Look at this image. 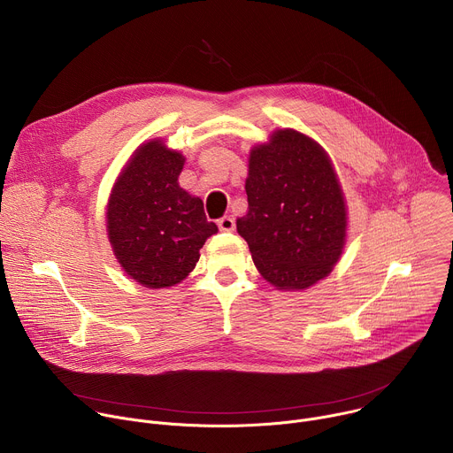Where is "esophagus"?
Listing matches in <instances>:
<instances>
[{
  "mask_svg": "<svg viewBox=\"0 0 453 453\" xmlns=\"http://www.w3.org/2000/svg\"><path fill=\"white\" fill-rule=\"evenodd\" d=\"M217 224H219V229L224 231V233H229V231L234 229V220H233L231 217H227V215L222 217V219H219Z\"/></svg>",
  "mask_w": 453,
  "mask_h": 453,
  "instance_id": "esophagus-1",
  "label": "esophagus"
}]
</instances>
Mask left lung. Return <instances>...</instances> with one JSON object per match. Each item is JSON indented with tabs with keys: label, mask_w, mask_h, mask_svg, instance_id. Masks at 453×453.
<instances>
[{
	"label": "left lung",
	"mask_w": 453,
	"mask_h": 453,
	"mask_svg": "<svg viewBox=\"0 0 453 453\" xmlns=\"http://www.w3.org/2000/svg\"><path fill=\"white\" fill-rule=\"evenodd\" d=\"M247 213L236 220L252 262L278 290L325 280L344 250L348 211L328 152L294 128L252 147Z\"/></svg>",
	"instance_id": "obj_1"
}]
</instances>
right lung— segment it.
<instances>
[{
    "instance_id": "add662e5",
    "label": "right lung",
    "mask_w": 453,
    "mask_h": 453,
    "mask_svg": "<svg viewBox=\"0 0 453 453\" xmlns=\"http://www.w3.org/2000/svg\"><path fill=\"white\" fill-rule=\"evenodd\" d=\"M186 157L163 140L140 145L111 189L105 224L119 267L147 288H168L196 269L219 231L204 204L179 186Z\"/></svg>"
}]
</instances>
